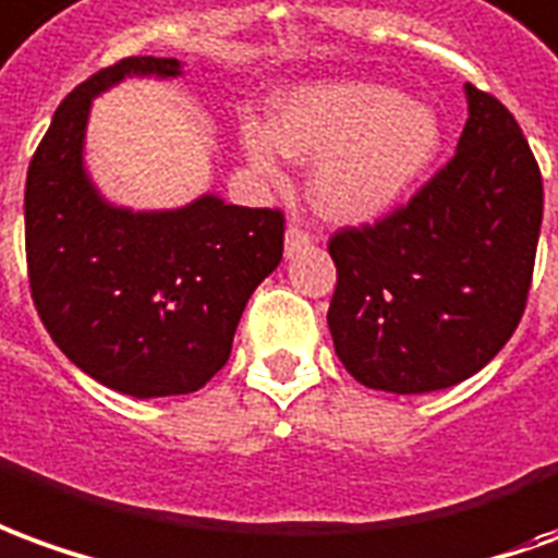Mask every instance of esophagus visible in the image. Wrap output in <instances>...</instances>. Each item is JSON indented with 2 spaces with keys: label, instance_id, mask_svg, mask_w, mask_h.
<instances>
[{
  "label": "esophagus",
  "instance_id": "obj_1",
  "mask_svg": "<svg viewBox=\"0 0 558 558\" xmlns=\"http://www.w3.org/2000/svg\"><path fill=\"white\" fill-rule=\"evenodd\" d=\"M312 246V234L310 231H303V228H298V225H291L286 231V255L291 258L294 252H300V248Z\"/></svg>",
  "mask_w": 558,
  "mask_h": 558
}]
</instances>
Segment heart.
Returning a JSON list of instances; mask_svg holds the SVG:
<instances>
[{
    "instance_id": "heart-1",
    "label": "heart",
    "mask_w": 558,
    "mask_h": 558,
    "mask_svg": "<svg viewBox=\"0 0 558 558\" xmlns=\"http://www.w3.org/2000/svg\"><path fill=\"white\" fill-rule=\"evenodd\" d=\"M240 146L255 171L282 177L286 156L315 161L312 201L324 219L357 225L381 216L436 161V108L369 81L294 86L272 101V122L246 120Z\"/></svg>"
}]
</instances>
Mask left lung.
<instances>
[{"label":"left lung","mask_w":558,"mask_h":558,"mask_svg":"<svg viewBox=\"0 0 558 558\" xmlns=\"http://www.w3.org/2000/svg\"><path fill=\"white\" fill-rule=\"evenodd\" d=\"M465 101L457 156L405 207L327 246L333 349L373 390L460 385L523 318L544 216L538 161L499 98L465 83Z\"/></svg>","instance_id":"obj_1"}]
</instances>
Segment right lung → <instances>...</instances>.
<instances>
[{"label":"right lung","instance_id":"obj_1","mask_svg":"<svg viewBox=\"0 0 558 558\" xmlns=\"http://www.w3.org/2000/svg\"><path fill=\"white\" fill-rule=\"evenodd\" d=\"M180 59L129 57L65 96L26 173V264L59 351L134 399L204 387L231 354L252 291L282 260L279 209L201 195L177 209L101 197L83 165L93 98L125 77H180Z\"/></svg>","mask_w":558,"mask_h":558}]
</instances>
